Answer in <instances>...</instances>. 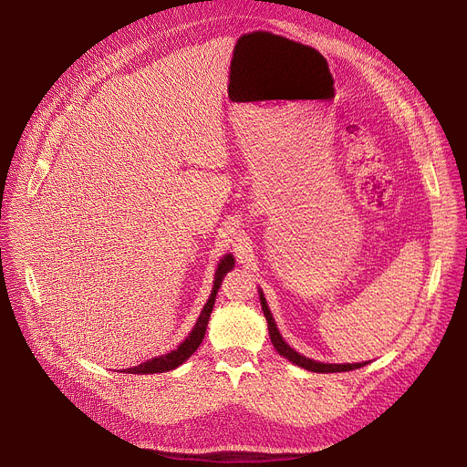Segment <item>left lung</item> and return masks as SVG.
Segmentation results:
<instances>
[{
	"label": "left lung",
	"mask_w": 467,
	"mask_h": 467,
	"mask_svg": "<svg viewBox=\"0 0 467 467\" xmlns=\"http://www.w3.org/2000/svg\"><path fill=\"white\" fill-rule=\"evenodd\" d=\"M261 306H263V314L266 317L270 339H272L275 351L282 355V357H285L287 360H291L293 364H296V366H300L304 369H309V371H316V374H336V371H349V369H357V368H362V366L368 364V362H358V364H323V362H316L312 358H306L304 355H298L293 348H289L285 344L282 334H279V330L275 328V323L272 319V314H270V309L266 306V300H265L263 293H261Z\"/></svg>",
	"instance_id": "obj_1"
}]
</instances>
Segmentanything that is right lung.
<instances>
[{
    "label": "right lung",
    "instance_id": "right-lung-1",
    "mask_svg": "<svg viewBox=\"0 0 467 467\" xmlns=\"http://www.w3.org/2000/svg\"><path fill=\"white\" fill-rule=\"evenodd\" d=\"M234 265V259L233 255H225L222 259V263L217 265V270H215V279H213V289L210 293V298L208 302L204 304L202 312L199 316V321L195 323V328L192 330V334L185 337L183 344H180L178 349L167 353V355H161L158 358H151L148 362H142L135 368H130L128 371L130 374H163V371H169V369H174L178 368L182 362L188 360L195 351L197 348L201 346V341L204 337V332H206V327H208V319H210V314L213 309V302H215V295H217V289H220L222 285V279L223 275L233 268Z\"/></svg>",
    "mask_w": 467,
    "mask_h": 467
}]
</instances>
